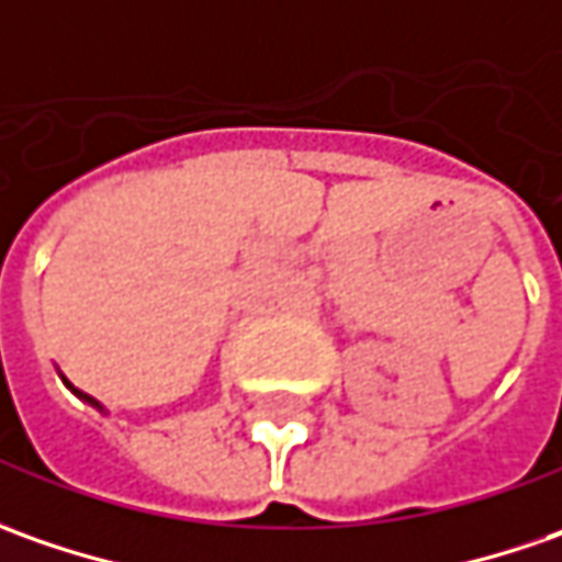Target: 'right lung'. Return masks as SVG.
I'll return each mask as SVG.
<instances>
[{
    "mask_svg": "<svg viewBox=\"0 0 562 562\" xmlns=\"http://www.w3.org/2000/svg\"><path fill=\"white\" fill-rule=\"evenodd\" d=\"M58 376H61V373H58ZM61 382H65V385H68L70 392H74V395L80 397V401H83V404H89V407H95V411H99V414H108V411H105V404H102V401H95V397L87 395V392H80V389H74V382H70L68 376H61Z\"/></svg>",
    "mask_w": 562,
    "mask_h": 562,
    "instance_id": "1",
    "label": "right lung"
}]
</instances>
